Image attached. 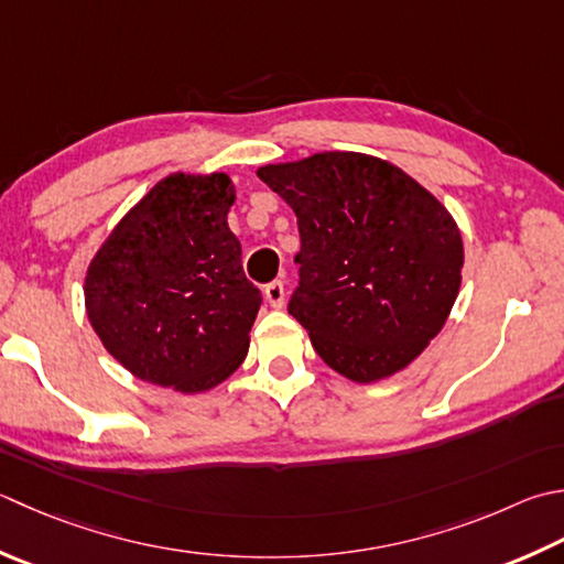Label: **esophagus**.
I'll return each instance as SVG.
<instances>
[{
    "label": "esophagus",
    "instance_id": "1",
    "mask_svg": "<svg viewBox=\"0 0 564 564\" xmlns=\"http://www.w3.org/2000/svg\"><path fill=\"white\" fill-rule=\"evenodd\" d=\"M263 295H267V301H269L271 307H283L285 291H283V283H281V281L269 283L267 289H263Z\"/></svg>",
    "mask_w": 564,
    "mask_h": 564
}]
</instances>
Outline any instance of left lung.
Returning <instances> with one entry per match:
<instances>
[{
	"mask_svg": "<svg viewBox=\"0 0 564 564\" xmlns=\"http://www.w3.org/2000/svg\"><path fill=\"white\" fill-rule=\"evenodd\" d=\"M257 175L297 217L301 283L289 313L319 359L357 383L405 369L459 293L465 247L445 205L399 165L355 151Z\"/></svg>",
	"mask_w": 564,
	"mask_h": 564,
	"instance_id": "obj_1",
	"label": "left lung"
}]
</instances>
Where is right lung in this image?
Masks as SVG:
<instances>
[{"label": "right lung", "instance_id": "1", "mask_svg": "<svg viewBox=\"0 0 564 564\" xmlns=\"http://www.w3.org/2000/svg\"><path fill=\"white\" fill-rule=\"evenodd\" d=\"M227 173H171L119 219L87 267L85 307L141 381L200 393L239 369L261 293L227 225Z\"/></svg>", "mask_w": 564, "mask_h": 564}]
</instances>
